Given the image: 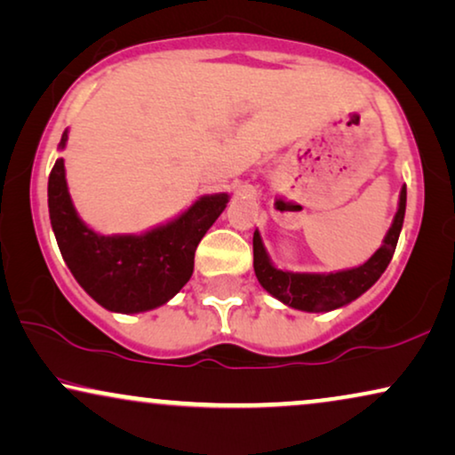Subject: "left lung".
Segmentation results:
<instances>
[{"label":"left lung","mask_w":455,"mask_h":455,"mask_svg":"<svg viewBox=\"0 0 455 455\" xmlns=\"http://www.w3.org/2000/svg\"><path fill=\"white\" fill-rule=\"evenodd\" d=\"M405 214V187L399 196V208L393 224L387 233L383 245L377 253L358 268L331 272V275H301V272H284L270 264L259 233H253V270L262 287L295 310L306 312H329L341 307L379 281L395 253L399 233H402Z\"/></svg>","instance_id":"1"}]
</instances>
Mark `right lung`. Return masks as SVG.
<instances>
[{
  "label": "right lung",
  "mask_w": 455,
  "mask_h": 455,
  "mask_svg": "<svg viewBox=\"0 0 455 455\" xmlns=\"http://www.w3.org/2000/svg\"><path fill=\"white\" fill-rule=\"evenodd\" d=\"M68 135H62L64 148ZM50 220L72 276L106 310L135 314L166 304L193 275L199 241L227 208V193L205 196L177 220L145 235L104 237L84 227L70 202L64 160L47 183Z\"/></svg>",
  "instance_id": "1"
}]
</instances>
